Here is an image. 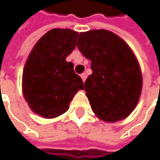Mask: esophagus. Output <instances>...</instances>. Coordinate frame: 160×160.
I'll use <instances>...</instances> for the list:
<instances>
[{"mask_svg":"<svg viewBox=\"0 0 160 160\" xmlns=\"http://www.w3.org/2000/svg\"><path fill=\"white\" fill-rule=\"evenodd\" d=\"M81 78H82V82H85V79H86V78H87V75H86L85 73H83V74L81 75Z\"/></svg>","mask_w":160,"mask_h":160,"instance_id":"obj_1","label":"esophagus"}]
</instances>
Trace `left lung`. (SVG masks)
<instances>
[{
	"mask_svg": "<svg viewBox=\"0 0 160 160\" xmlns=\"http://www.w3.org/2000/svg\"><path fill=\"white\" fill-rule=\"evenodd\" d=\"M78 48L91 61L84 89L93 112L108 122L128 117L142 88L141 71L130 47L115 33L100 29L79 33Z\"/></svg>",
	"mask_w": 160,
	"mask_h": 160,
	"instance_id": "obj_1",
	"label": "left lung"
}]
</instances>
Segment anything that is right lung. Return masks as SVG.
<instances>
[{"label": "right lung", "instance_id": "right-lung-1", "mask_svg": "<svg viewBox=\"0 0 160 160\" xmlns=\"http://www.w3.org/2000/svg\"><path fill=\"white\" fill-rule=\"evenodd\" d=\"M78 33L55 28L33 47L23 68L22 92L33 112L45 118L65 113L82 79L65 61L77 45Z\"/></svg>", "mask_w": 160, "mask_h": 160}]
</instances>
